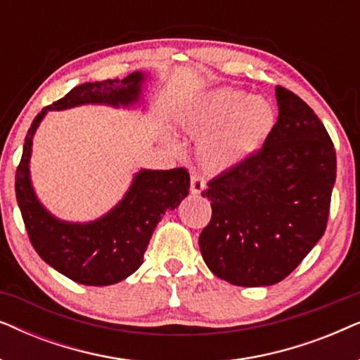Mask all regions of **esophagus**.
Instances as JSON below:
<instances>
[{
    "label": "esophagus",
    "mask_w": 360,
    "mask_h": 360,
    "mask_svg": "<svg viewBox=\"0 0 360 360\" xmlns=\"http://www.w3.org/2000/svg\"><path fill=\"white\" fill-rule=\"evenodd\" d=\"M205 188H206V185H205L203 176L198 175V174L191 175V180H190V191H191V193L200 195Z\"/></svg>",
    "instance_id": "esophagus-1"
}]
</instances>
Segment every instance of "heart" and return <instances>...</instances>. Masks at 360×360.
<instances>
[{"mask_svg":"<svg viewBox=\"0 0 360 360\" xmlns=\"http://www.w3.org/2000/svg\"><path fill=\"white\" fill-rule=\"evenodd\" d=\"M176 122L186 134L200 137V165L219 174L244 164L262 149L274 132L277 111L267 98L219 86L181 108Z\"/></svg>","mask_w":360,"mask_h":360,"instance_id":"1","label":"heart"}]
</instances>
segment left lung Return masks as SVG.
Here are the masks:
<instances>
[{"label":"left lung","instance_id":"obj_1","mask_svg":"<svg viewBox=\"0 0 360 360\" xmlns=\"http://www.w3.org/2000/svg\"><path fill=\"white\" fill-rule=\"evenodd\" d=\"M274 132L248 162L214 176L203 196L211 221L200 234L205 264L238 287L278 283L326 229L336 152L302 98L275 88Z\"/></svg>","mask_w":360,"mask_h":360}]
</instances>
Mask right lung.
<instances>
[{
    "label": "right lung",
    "instance_id": "obj_1",
    "mask_svg": "<svg viewBox=\"0 0 360 360\" xmlns=\"http://www.w3.org/2000/svg\"><path fill=\"white\" fill-rule=\"evenodd\" d=\"M149 72H132L126 78L88 82L36 116L22 147L16 172V198L29 239L44 262L73 282L103 287L121 282L144 262L149 240L167 210H175L188 195L190 175L185 169H141L132 176L122 198L100 218L65 221L52 214L37 198L31 179L32 141L49 111L83 105L122 110L144 106Z\"/></svg>",
    "mask_w": 360,
    "mask_h": 360
}]
</instances>
